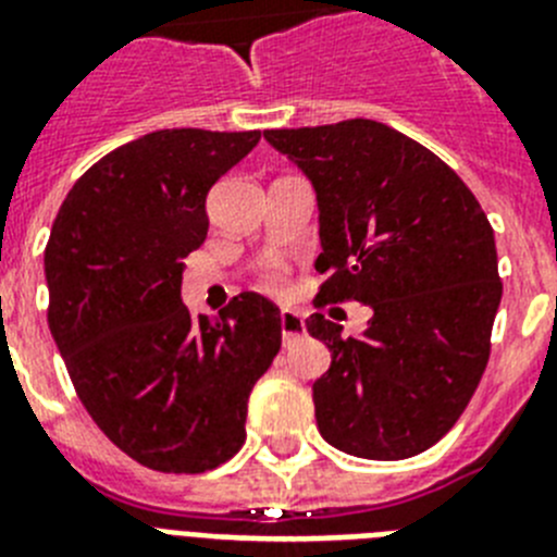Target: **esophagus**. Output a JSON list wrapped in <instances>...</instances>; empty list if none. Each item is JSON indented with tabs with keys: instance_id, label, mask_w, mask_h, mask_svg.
<instances>
[{
	"instance_id": "esophagus-1",
	"label": "esophagus",
	"mask_w": 557,
	"mask_h": 557,
	"mask_svg": "<svg viewBox=\"0 0 557 557\" xmlns=\"http://www.w3.org/2000/svg\"><path fill=\"white\" fill-rule=\"evenodd\" d=\"M307 334V326H304V318L293 309H284L282 312V339L284 346H293L295 339H301Z\"/></svg>"
}]
</instances>
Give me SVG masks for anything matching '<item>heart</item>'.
<instances>
[{
	"label": "heart",
	"instance_id": "b5f03b06",
	"mask_svg": "<svg viewBox=\"0 0 557 557\" xmlns=\"http://www.w3.org/2000/svg\"><path fill=\"white\" fill-rule=\"evenodd\" d=\"M264 284H268V287H273V289H278L282 287V282H284V273L278 268H270L268 273H264V278H262Z\"/></svg>",
	"mask_w": 557,
	"mask_h": 557
}]
</instances>
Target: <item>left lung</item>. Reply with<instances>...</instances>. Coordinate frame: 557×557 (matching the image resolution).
<instances>
[{
	"mask_svg": "<svg viewBox=\"0 0 557 557\" xmlns=\"http://www.w3.org/2000/svg\"><path fill=\"white\" fill-rule=\"evenodd\" d=\"M318 191L326 273L314 307L368 304L362 337L314 312L332 366L312 385L318 430L339 451L405 460L455 426L491 357L499 262L474 191L449 164L373 120L264 131Z\"/></svg>",
	"mask_w": 557,
	"mask_h": 557,
	"instance_id": "8db88e82",
	"label": "left lung"
}]
</instances>
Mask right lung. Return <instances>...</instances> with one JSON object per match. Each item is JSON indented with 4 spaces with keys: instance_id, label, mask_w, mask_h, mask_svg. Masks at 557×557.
<instances>
[{
    "instance_id": "1",
    "label": "right lung",
    "mask_w": 557,
    "mask_h": 557,
    "mask_svg": "<svg viewBox=\"0 0 557 557\" xmlns=\"http://www.w3.org/2000/svg\"><path fill=\"white\" fill-rule=\"evenodd\" d=\"M259 139L147 133L88 166L52 223L49 332L88 416L152 471L200 474L243 449L248 396L282 348V312L262 295H236L220 318L181 304L206 195Z\"/></svg>"
}]
</instances>
